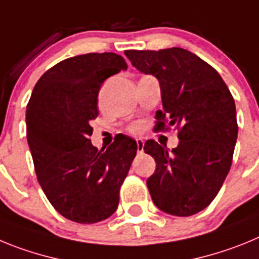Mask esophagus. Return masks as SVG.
<instances>
[{
	"mask_svg": "<svg viewBox=\"0 0 259 259\" xmlns=\"http://www.w3.org/2000/svg\"><path fill=\"white\" fill-rule=\"evenodd\" d=\"M137 144V152L143 153L144 152V140L143 139H136Z\"/></svg>",
	"mask_w": 259,
	"mask_h": 259,
	"instance_id": "34e87169",
	"label": "esophagus"
}]
</instances>
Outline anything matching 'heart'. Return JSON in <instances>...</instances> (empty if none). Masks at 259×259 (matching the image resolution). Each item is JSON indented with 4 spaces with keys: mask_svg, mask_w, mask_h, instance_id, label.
Listing matches in <instances>:
<instances>
[{
    "mask_svg": "<svg viewBox=\"0 0 259 259\" xmlns=\"http://www.w3.org/2000/svg\"><path fill=\"white\" fill-rule=\"evenodd\" d=\"M128 131L131 132V134H139V132L141 131V124H139V123H134V124L130 125Z\"/></svg>",
    "mask_w": 259,
    "mask_h": 259,
    "instance_id": "b5f03b06",
    "label": "heart"
}]
</instances>
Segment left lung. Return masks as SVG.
Returning a JSON list of instances; mask_svg holds the SVG:
<instances>
[{
	"label": "left lung",
	"instance_id": "obj_1",
	"mask_svg": "<svg viewBox=\"0 0 259 259\" xmlns=\"http://www.w3.org/2000/svg\"><path fill=\"white\" fill-rule=\"evenodd\" d=\"M132 65L161 84L163 110L155 132L178 130L179 145L167 152L148 140L145 153L157 168L146 185L158 209L189 217L207 207L232 164L237 139L235 100L218 71L183 48L125 50Z\"/></svg>",
	"mask_w": 259,
	"mask_h": 259
}]
</instances>
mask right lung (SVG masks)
I'll return each instance as SVG.
<instances>
[{
	"label": "right lung",
	"instance_id": "right-lung-1",
	"mask_svg": "<svg viewBox=\"0 0 259 259\" xmlns=\"http://www.w3.org/2000/svg\"><path fill=\"white\" fill-rule=\"evenodd\" d=\"M125 68L115 53L63 59L37 80L27 104V140L38 183L53 207L76 223L114 214L136 157V141L127 136H115L106 150L89 139L101 84Z\"/></svg>",
	"mask_w": 259,
	"mask_h": 259
}]
</instances>
